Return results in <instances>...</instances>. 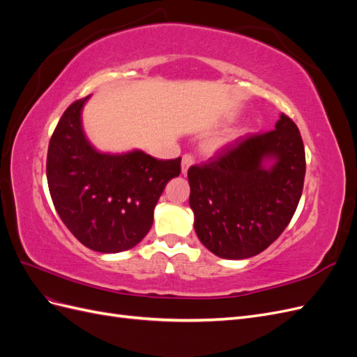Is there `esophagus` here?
Listing matches in <instances>:
<instances>
[{"label":"esophagus","mask_w":357,"mask_h":357,"mask_svg":"<svg viewBox=\"0 0 357 357\" xmlns=\"http://www.w3.org/2000/svg\"><path fill=\"white\" fill-rule=\"evenodd\" d=\"M195 164V159H193L192 155H185L181 158V174L186 176L189 168Z\"/></svg>","instance_id":"1"}]
</instances>
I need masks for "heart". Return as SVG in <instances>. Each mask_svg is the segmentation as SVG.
<instances>
[{
  "mask_svg": "<svg viewBox=\"0 0 357 357\" xmlns=\"http://www.w3.org/2000/svg\"><path fill=\"white\" fill-rule=\"evenodd\" d=\"M243 134H244L243 129H228V131H225L219 135L213 137L211 139H208V143H207V146H205V149H207V152H210V153H219V152H222V150H226L228 147H231Z\"/></svg>",
  "mask_w": 357,
  "mask_h": 357,
  "instance_id": "1",
  "label": "heart"
}]
</instances>
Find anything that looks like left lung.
Masks as SVG:
<instances>
[{"instance_id":"8db88e82","label":"left lung","mask_w":357,"mask_h":357,"mask_svg":"<svg viewBox=\"0 0 357 357\" xmlns=\"http://www.w3.org/2000/svg\"><path fill=\"white\" fill-rule=\"evenodd\" d=\"M304 177V143L283 113L274 131L236 139L210 164L190 167L189 205L199 241L232 261L264 252L294 218Z\"/></svg>"}]
</instances>
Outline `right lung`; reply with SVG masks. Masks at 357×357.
Listing matches in <instances>:
<instances>
[{
	"label": "right lung",
	"mask_w": 357,
	"mask_h": 357,
	"mask_svg": "<svg viewBox=\"0 0 357 357\" xmlns=\"http://www.w3.org/2000/svg\"><path fill=\"white\" fill-rule=\"evenodd\" d=\"M73 102L53 132L47 183L61 220L83 245L100 253L135 247L153 225L167 183L178 177L181 159L159 160L143 150L101 152L86 137L83 107Z\"/></svg>",
	"instance_id": "1"
}]
</instances>
